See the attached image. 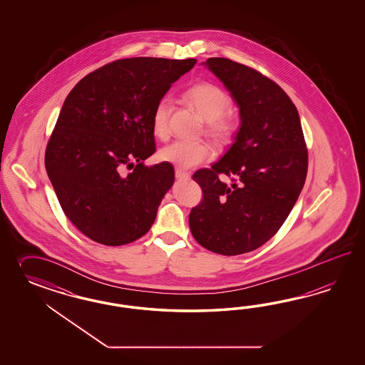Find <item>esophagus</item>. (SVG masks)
Listing matches in <instances>:
<instances>
[{
  "instance_id": "obj_1",
  "label": "esophagus",
  "mask_w": 365,
  "mask_h": 365,
  "mask_svg": "<svg viewBox=\"0 0 365 365\" xmlns=\"http://www.w3.org/2000/svg\"><path fill=\"white\" fill-rule=\"evenodd\" d=\"M175 177H177L178 179H188V178L191 177V174H190L188 171L177 168V170H175Z\"/></svg>"
}]
</instances>
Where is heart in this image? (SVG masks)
Wrapping results in <instances>:
<instances>
[{
	"instance_id": "1",
	"label": "heart",
	"mask_w": 365,
	"mask_h": 365,
	"mask_svg": "<svg viewBox=\"0 0 365 365\" xmlns=\"http://www.w3.org/2000/svg\"><path fill=\"white\" fill-rule=\"evenodd\" d=\"M185 99L198 110L199 115L207 122L206 133L217 143H226L238 130V122L230 108L232 99L226 91L211 83H199L185 92ZM171 103L167 98L159 100L153 113V131L160 139L170 133ZM159 159L179 168H192L211 160L215 150L207 142H182L175 140L159 150Z\"/></svg>"
}]
</instances>
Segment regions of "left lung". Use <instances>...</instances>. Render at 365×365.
<instances>
[{
    "instance_id": "8db88e82",
    "label": "left lung",
    "mask_w": 365,
    "mask_h": 365,
    "mask_svg": "<svg viewBox=\"0 0 365 365\" xmlns=\"http://www.w3.org/2000/svg\"><path fill=\"white\" fill-rule=\"evenodd\" d=\"M203 64L230 91L241 127L221 160L192 175L203 198L190 212V230L210 252L243 255L267 242L287 220L307 179L308 150L299 110L273 80L223 57Z\"/></svg>"
}]
</instances>
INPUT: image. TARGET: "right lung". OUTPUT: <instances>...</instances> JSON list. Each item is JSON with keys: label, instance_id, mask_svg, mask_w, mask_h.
Masks as SVG:
<instances>
[{"label": "right lung", "instance_id": "add662e5", "mask_svg": "<svg viewBox=\"0 0 365 365\" xmlns=\"http://www.w3.org/2000/svg\"><path fill=\"white\" fill-rule=\"evenodd\" d=\"M195 63L116 60L81 78L66 96L46 144L45 168L68 220L92 241L120 246L153 226L174 183L170 163L143 165L155 153L153 113ZM123 166L134 170L123 175Z\"/></svg>", "mask_w": 365, "mask_h": 365}]
</instances>
